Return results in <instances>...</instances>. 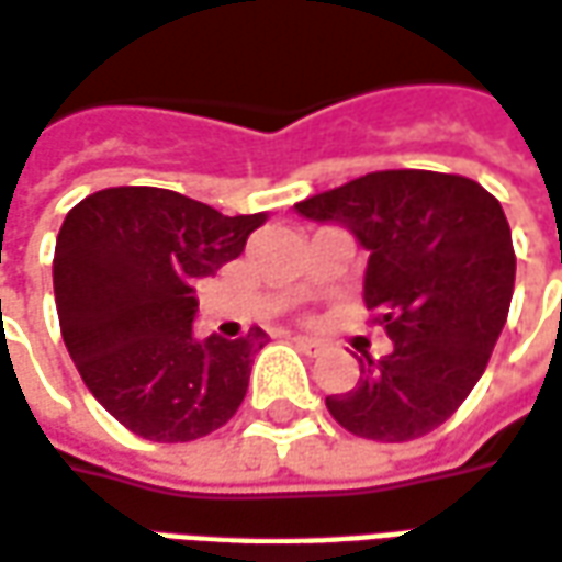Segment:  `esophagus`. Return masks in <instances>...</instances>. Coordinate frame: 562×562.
I'll use <instances>...</instances> for the list:
<instances>
[{
	"instance_id": "34e87169",
	"label": "esophagus",
	"mask_w": 562,
	"mask_h": 562,
	"mask_svg": "<svg viewBox=\"0 0 562 562\" xmlns=\"http://www.w3.org/2000/svg\"><path fill=\"white\" fill-rule=\"evenodd\" d=\"M292 344L304 352H319L322 340L319 337H307V335H292Z\"/></svg>"
}]
</instances>
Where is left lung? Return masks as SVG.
Segmentation results:
<instances>
[{
    "label": "left lung",
    "mask_w": 562,
    "mask_h": 562,
    "mask_svg": "<svg viewBox=\"0 0 562 562\" xmlns=\"http://www.w3.org/2000/svg\"><path fill=\"white\" fill-rule=\"evenodd\" d=\"M294 210L347 227L368 252L362 297L386 325L390 356L359 359L331 417L371 441H411L438 429L484 374L514 292L512 227L499 200L429 170L368 172Z\"/></svg>",
    "instance_id": "8db88e82"
}]
</instances>
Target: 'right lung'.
<instances>
[{
  "label": "right lung",
  "instance_id": "right-lung-1",
  "mask_svg": "<svg viewBox=\"0 0 562 562\" xmlns=\"http://www.w3.org/2000/svg\"><path fill=\"white\" fill-rule=\"evenodd\" d=\"M265 213L222 215L167 188H105L69 210L54 249L63 344L93 398L139 438L210 435L246 398L268 331L194 337V282L243 252Z\"/></svg>",
  "mask_w": 562,
  "mask_h": 562
}]
</instances>
